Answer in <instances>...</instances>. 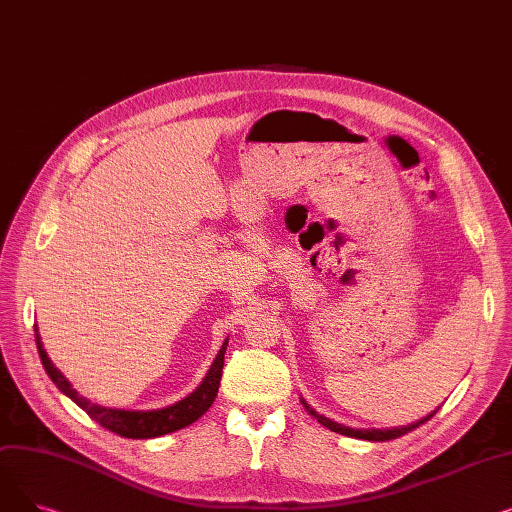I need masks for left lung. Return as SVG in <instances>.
Masks as SVG:
<instances>
[{
    "instance_id": "8db88e82",
    "label": "left lung",
    "mask_w": 512,
    "mask_h": 512,
    "mask_svg": "<svg viewBox=\"0 0 512 512\" xmlns=\"http://www.w3.org/2000/svg\"><path fill=\"white\" fill-rule=\"evenodd\" d=\"M303 405L307 407V402H303ZM438 409H440V407H438ZM438 409H436V411H438ZM307 411H309V413H311V415H313L321 425L328 427V429H332V432L342 434V436H348V438L369 440V442H386V440H394V438L405 436V434L413 432V429H417L421 423L429 421V419H432V417L436 415V411H434V413H429L427 417H423V419H419V421H415V423H411V425H405V427H392V429H353V427L340 425V423H336V421H332V419H328V417H321V415H317L311 407H307Z\"/></svg>"
}]
</instances>
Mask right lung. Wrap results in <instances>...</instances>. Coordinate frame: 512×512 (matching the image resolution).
<instances>
[{
  "mask_svg": "<svg viewBox=\"0 0 512 512\" xmlns=\"http://www.w3.org/2000/svg\"><path fill=\"white\" fill-rule=\"evenodd\" d=\"M35 340H37L43 367H45L49 378L53 380V384H56L66 396H70L76 405L83 409L93 421H97L101 427L110 429V432H114L116 436L130 438V440H147V438L172 434V432H176V429L191 425L201 415H205V411L213 405L215 396H218L222 369H224V355H226V346H228V340H224L218 357H215L211 369L205 375L203 384L193 394H188L184 400L176 402V405L159 409V411H118V409H105L99 405H91L87 398L78 396V392L60 373V369L49 361L45 348L41 344L37 326H35Z\"/></svg>",
  "mask_w": 512,
  "mask_h": 512,
  "instance_id": "1",
  "label": "right lung"
}]
</instances>
